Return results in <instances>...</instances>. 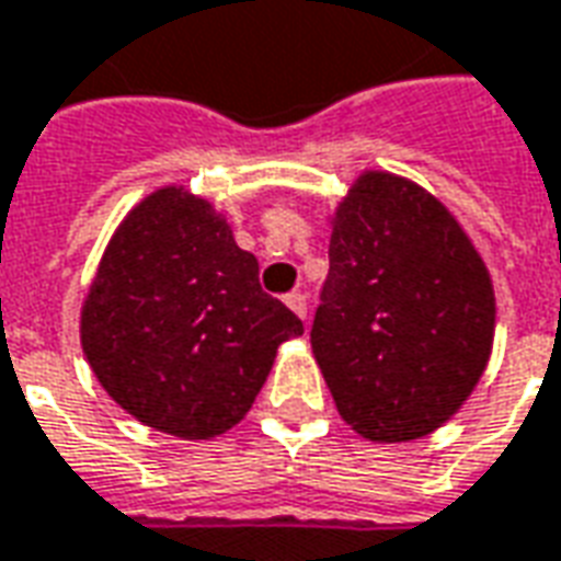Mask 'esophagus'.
Returning a JSON list of instances; mask_svg holds the SVG:
<instances>
[{
  "mask_svg": "<svg viewBox=\"0 0 561 561\" xmlns=\"http://www.w3.org/2000/svg\"><path fill=\"white\" fill-rule=\"evenodd\" d=\"M287 305H289V311L296 313V317L308 320V296H305V293H289Z\"/></svg>",
  "mask_w": 561,
  "mask_h": 561,
  "instance_id": "34e87169",
  "label": "esophagus"
}]
</instances>
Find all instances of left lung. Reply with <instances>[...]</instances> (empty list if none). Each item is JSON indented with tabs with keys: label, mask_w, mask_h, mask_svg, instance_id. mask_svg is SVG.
<instances>
[{
	"label": "left lung",
	"mask_w": 561,
	"mask_h": 561,
	"mask_svg": "<svg viewBox=\"0 0 561 561\" xmlns=\"http://www.w3.org/2000/svg\"><path fill=\"white\" fill-rule=\"evenodd\" d=\"M492 335V277L456 217L408 178L359 174L311 325L344 423L380 444L432 435L478 387Z\"/></svg>",
	"instance_id": "1"
}]
</instances>
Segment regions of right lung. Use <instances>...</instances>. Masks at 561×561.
Instances as JSON below:
<instances>
[{"label": "right lung", "instance_id": "add662e5", "mask_svg": "<svg viewBox=\"0 0 561 561\" xmlns=\"http://www.w3.org/2000/svg\"><path fill=\"white\" fill-rule=\"evenodd\" d=\"M305 332L260 287L210 202L184 186L141 198L111 236L81 308V347L138 423L208 440L244 420L277 347Z\"/></svg>", "mask_w": 561, "mask_h": 561}]
</instances>
